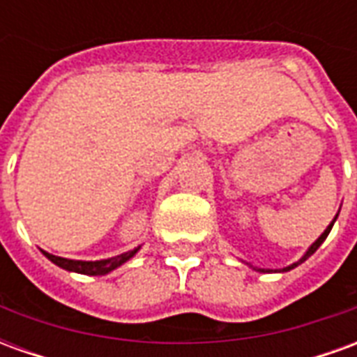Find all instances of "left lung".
Masks as SVG:
<instances>
[{
    "instance_id": "1",
    "label": "left lung",
    "mask_w": 357,
    "mask_h": 357,
    "mask_svg": "<svg viewBox=\"0 0 357 357\" xmlns=\"http://www.w3.org/2000/svg\"><path fill=\"white\" fill-rule=\"evenodd\" d=\"M335 220H337V218H335ZM335 220H333V222H331V225H329V227H327V229H325V231H323V235H321V237H319V239L315 241L314 245H312V247H310V250H307L306 255L302 256V258H300V260H298V262H296V264H292V266H289V268H284V269H283V271H289V269H292V268H296V266H298V264H302V262H304V260H307V258H310V256L314 255L315 250H317V248L321 247V243H323V241L327 239V235H329V231H331V227H333V224H335ZM260 271H266V269H260Z\"/></svg>"
}]
</instances>
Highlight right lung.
Listing matches in <instances>:
<instances>
[{
	"label": "right lung",
	"mask_w": 357,
	"mask_h": 357,
	"mask_svg": "<svg viewBox=\"0 0 357 357\" xmlns=\"http://www.w3.org/2000/svg\"><path fill=\"white\" fill-rule=\"evenodd\" d=\"M139 250V247L133 248L130 252H126V255L114 256V258H109V260H99V262H80V260H68V258H61V256H53L47 255V252H43V255L50 258L51 262L57 264L59 268L68 269V271H76V273H84V275H105V273H109L118 266H122L126 260H130L135 252Z\"/></svg>",
	"instance_id": "right-lung-1"
}]
</instances>
